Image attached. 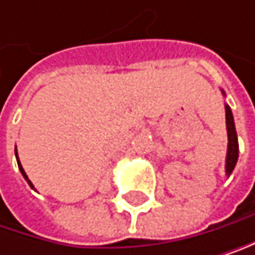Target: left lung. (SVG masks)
<instances>
[{
    "label": "left lung",
    "mask_w": 255,
    "mask_h": 255,
    "mask_svg": "<svg viewBox=\"0 0 255 255\" xmlns=\"http://www.w3.org/2000/svg\"><path fill=\"white\" fill-rule=\"evenodd\" d=\"M222 95H225L223 90ZM225 118H227V131H228V150H227V160H225V173L230 177L239 159V140H237L233 112L228 104H225Z\"/></svg>",
    "instance_id": "8db88e82"
}]
</instances>
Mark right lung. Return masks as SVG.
Returning <instances> with one entry per match:
<instances>
[{
  "label": "right lung",
  "mask_w": 255,
  "mask_h": 255,
  "mask_svg": "<svg viewBox=\"0 0 255 255\" xmlns=\"http://www.w3.org/2000/svg\"><path fill=\"white\" fill-rule=\"evenodd\" d=\"M15 156H16V162H18V168H19V171H21L22 177H24V179L27 180V183H28V185H30V187H32V188H35V187H33V183L30 182V179H28V177H27V174H25V171H24V168H22V165H21V162H19V159H18V153H16V148H15Z\"/></svg>",
  "instance_id": "obj_1"
}]
</instances>
